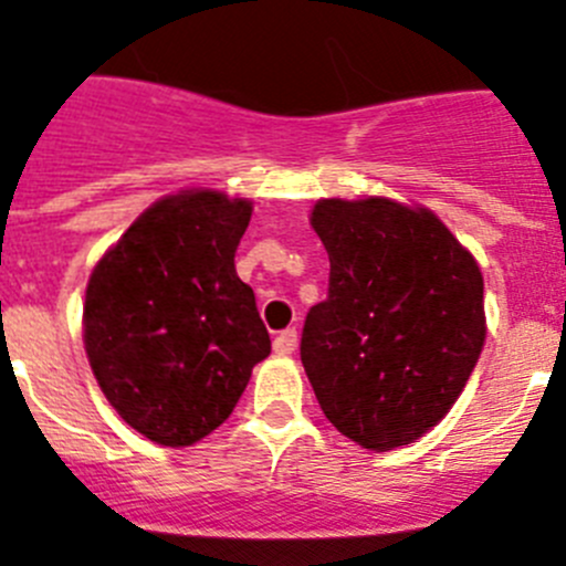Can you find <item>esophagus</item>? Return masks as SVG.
Returning a JSON list of instances; mask_svg holds the SVG:
<instances>
[{
  "label": "esophagus",
  "instance_id": "1",
  "mask_svg": "<svg viewBox=\"0 0 566 566\" xmlns=\"http://www.w3.org/2000/svg\"><path fill=\"white\" fill-rule=\"evenodd\" d=\"M294 348H297V328H286L274 337V354L286 357V354H294Z\"/></svg>",
  "mask_w": 566,
  "mask_h": 566
}]
</instances>
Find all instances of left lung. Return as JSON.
I'll return each mask as SVG.
<instances>
[{
    "mask_svg": "<svg viewBox=\"0 0 566 566\" xmlns=\"http://www.w3.org/2000/svg\"><path fill=\"white\" fill-rule=\"evenodd\" d=\"M312 227L328 297L306 314L300 359L328 422L391 451L451 411L484 345V280L431 209L326 198Z\"/></svg>",
    "mask_w": 566,
    "mask_h": 566,
    "instance_id": "8db88e82",
    "label": "left lung"
}]
</instances>
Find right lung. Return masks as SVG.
<instances>
[{
  "mask_svg": "<svg viewBox=\"0 0 566 566\" xmlns=\"http://www.w3.org/2000/svg\"><path fill=\"white\" fill-rule=\"evenodd\" d=\"M252 203L212 189L169 195L96 263L84 297L90 368L124 422L187 448L229 419L272 352L234 272Z\"/></svg>",
  "mask_w": 566,
  "mask_h": 566,
  "instance_id": "1",
  "label": "right lung"
}]
</instances>
